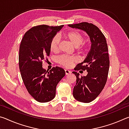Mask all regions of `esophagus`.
<instances>
[{"label":"esophagus","instance_id":"obj_1","mask_svg":"<svg viewBox=\"0 0 129 129\" xmlns=\"http://www.w3.org/2000/svg\"><path fill=\"white\" fill-rule=\"evenodd\" d=\"M65 73L66 75H69V74L71 73V72L68 69H65Z\"/></svg>","mask_w":129,"mask_h":129}]
</instances>
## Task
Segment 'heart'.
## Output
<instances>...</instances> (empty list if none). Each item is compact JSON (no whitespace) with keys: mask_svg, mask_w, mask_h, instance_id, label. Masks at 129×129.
Instances as JSON below:
<instances>
[{"mask_svg":"<svg viewBox=\"0 0 129 129\" xmlns=\"http://www.w3.org/2000/svg\"><path fill=\"white\" fill-rule=\"evenodd\" d=\"M62 36L67 39L75 47H78L79 46V50L81 52L85 51L84 47L81 45L84 42V38L81 34L78 32L71 31L68 33L63 34ZM60 39L58 36H54L51 40L49 44V47L51 51L53 52L58 51L59 47ZM76 61V58L74 57H69L62 56L58 58V62L60 64L65 67H70L72 64Z\"/></svg>","mask_w":129,"mask_h":129,"instance_id":"1","label":"heart"}]
</instances>
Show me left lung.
<instances>
[{
  "label": "left lung",
  "instance_id": "obj_1",
  "mask_svg": "<svg viewBox=\"0 0 129 129\" xmlns=\"http://www.w3.org/2000/svg\"><path fill=\"white\" fill-rule=\"evenodd\" d=\"M68 26L85 32L91 43L86 58L75 68L86 70L88 75L80 77L77 72H72L76 76L73 97L78 101L89 103L98 97L106 84L109 69L108 45L104 34L93 24L83 22Z\"/></svg>",
  "mask_w": 129,
  "mask_h": 129
}]
</instances>
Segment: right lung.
Instances as JSON below:
<instances>
[{
	"label": "right lung",
	"instance_id": "right-lung-1",
	"mask_svg": "<svg viewBox=\"0 0 129 129\" xmlns=\"http://www.w3.org/2000/svg\"><path fill=\"white\" fill-rule=\"evenodd\" d=\"M63 26L34 27L26 32L21 41L19 64L21 78L28 93L39 102L54 99L57 85L65 75L61 68L53 67L48 71L42 65V61L49 56L51 40Z\"/></svg>",
	"mask_w": 129,
	"mask_h": 129
}]
</instances>
